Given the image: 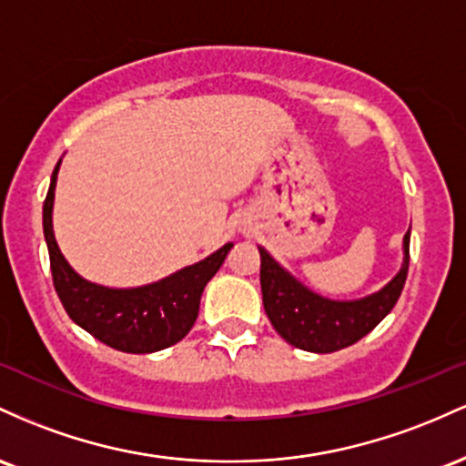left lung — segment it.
<instances>
[{
    "instance_id": "obj_1",
    "label": "left lung",
    "mask_w": 466,
    "mask_h": 466,
    "mask_svg": "<svg viewBox=\"0 0 466 466\" xmlns=\"http://www.w3.org/2000/svg\"><path fill=\"white\" fill-rule=\"evenodd\" d=\"M400 270L385 289L357 301H332L297 281L289 270L259 248L261 299L270 323L290 346L328 354L343 350L372 332L399 301L410 268V231L402 238Z\"/></svg>"
}]
</instances>
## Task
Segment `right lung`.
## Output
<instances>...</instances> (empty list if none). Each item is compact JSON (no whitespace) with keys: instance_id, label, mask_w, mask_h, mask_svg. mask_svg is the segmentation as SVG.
I'll use <instances>...</instances> for the list:
<instances>
[{"instance_id":"add662e5","label":"right lung","mask_w":466,"mask_h":466,"mask_svg":"<svg viewBox=\"0 0 466 466\" xmlns=\"http://www.w3.org/2000/svg\"><path fill=\"white\" fill-rule=\"evenodd\" d=\"M59 165L61 160L52 171L44 202V235L50 253L52 281L67 315L94 339L120 352L149 354L182 341L198 319L202 290L224 264L233 244H224L207 259L140 289H106L92 284L72 270L52 231V202Z\"/></svg>"}]
</instances>
